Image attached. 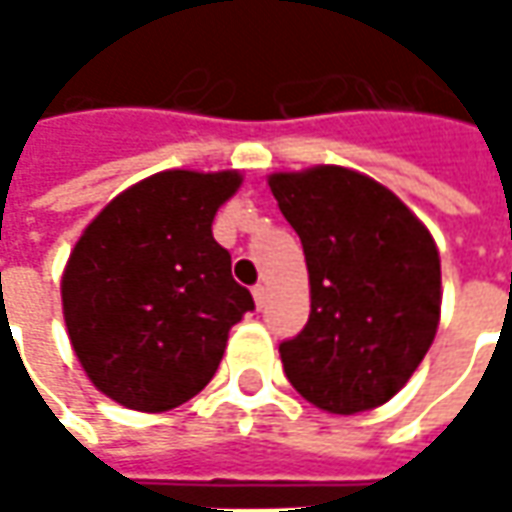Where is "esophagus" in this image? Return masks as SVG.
<instances>
[{
  "label": "esophagus",
  "instance_id": "esophagus-1",
  "mask_svg": "<svg viewBox=\"0 0 512 512\" xmlns=\"http://www.w3.org/2000/svg\"><path fill=\"white\" fill-rule=\"evenodd\" d=\"M253 299H256V307L262 310V307H265V302H267V287L265 285L253 287Z\"/></svg>",
  "mask_w": 512,
  "mask_h": 512
}]
</instances>
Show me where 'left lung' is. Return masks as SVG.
Listing matches in <instances>:
<instances>
[{
  "mask_svg": "<svg viewBox=\"0 0 512 512\" xmlns=\"http://www.w3.org/2000/svg\"><path fill=\"white\" fill-rule=\"evenodd\" d=\"M267 185L302 239L310 279L305 330L279 344L287 379L336 416L382 407L436 339L439 247L393 190L359 170H279Z\"/></svg>",
  "mask_w": 512,
  "mask_h": 512,
  "instance_id": "1",
  "label": "left lung"
}]
</instances>
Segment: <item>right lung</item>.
Segmentation results:
<instances>
[{
    "instance_id": "obj_1",
    "label": "right lung",
    "mask_w": 512,
    "mask_h": 512,
    "mask_svg": "<svg viewBox=\"0 0 512 512\" xmlns=\"http://www.w3.org/2000/svg\"><path fill=\"white\" fill-rule=\"evenodd\" d=\"M239 170H162L90 222L62 270V316L96 390L139 413H165L213 379L227 333L253 310L233 282L213 216Z\"/></svg>"
}]
</instances>
